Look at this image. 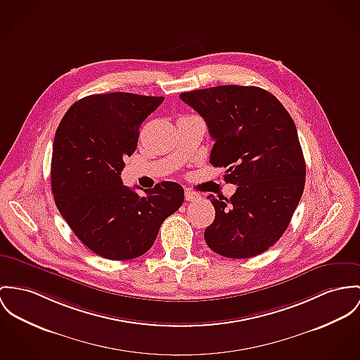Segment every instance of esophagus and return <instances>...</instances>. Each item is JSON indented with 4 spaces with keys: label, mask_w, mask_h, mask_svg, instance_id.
<instances>
[{
    "label": "esophagus",
    "mask_w": 360,
    "mask_h": 360,
    "mask_svg": "<svg viewBox=\"0 0 360 360\" xmlns=\"http://www.w3.org/2000/svg\"><path fill=\"white\" fill-rule=\"evenodd\" d=\"M185 198H186V201H197L200 198V194L195 193L193 191L186 189L185 191Z\"/></svg>",
    "instance_id": "34e87169"
}]
</instances>
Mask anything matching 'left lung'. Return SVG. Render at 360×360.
I'll use <instances>...</instances> for the list:
<instances>
[{
	"instance_id": "obj_1",
	"label": "left lung",
	"mask_w": 360,
	"mask_h": 360,
	"mask_svg": "<svg viewBox=\"0 0 360 360\" xmlns=\"http://www.w3.org/2000/svg\"><path fill=\"white\" fill-rule=\"evenodd\" d=\"M198 112L215 141L210 163L237 185L215 198L205 243L224 257L263 253L282 237L302 198L305 162L297 130L276 96L256 86L223 84L179 94Z\"/></svg>"
}]
</instances>
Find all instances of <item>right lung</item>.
Wrapping results in <instances>:
<instances>
[{
	"label": "right lung",
	"instance_id": "1",
	"mask_svg": "<svg viewBox=\"0 0 360 360\" xmlns=\"http://www.w3.org/2000/svg\"><path fill=\"white\" fill-rule=\"evenodd\" d=\"M163 97L93 94L77 101L56 130L55 202L83 244L110 260L136 259L153 245L162 223L184 202V188L165 181L139 194L123 185V159L137 149L139 127Z\"/></svg>",
	"mask_w": 360,
	"mask_h": 360
}]
</instances>
